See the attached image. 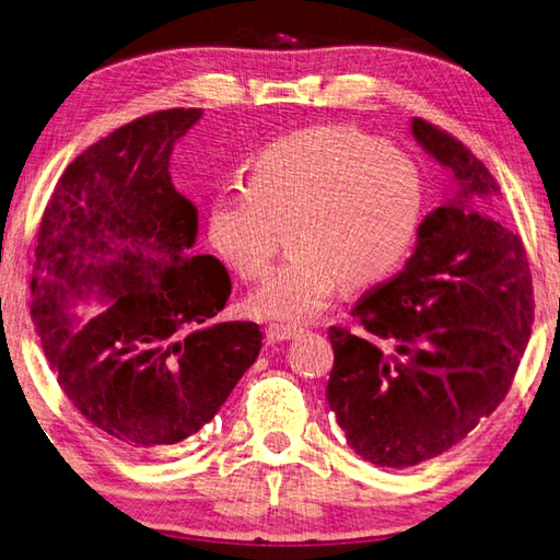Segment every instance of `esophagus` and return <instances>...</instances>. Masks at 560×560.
<instances>
[{
  "label": "esophagus",
  "mask_w": 560,
  "mask_h": 560,
  "mask_svg": "<svg viewBox=\"0 0 560 560\" xmlns=\"http://www.w3.org/2000/svg\"><path fill=\"white\" fill-rule=\"evenodd\" d=\"M300 332H302V328H296V326H284V323H270V326L266 328V340H268V345L284 342V340L296 338V335H300Z\"/></svg>",
  "instance_id": "obj_1"
}]
</instances>
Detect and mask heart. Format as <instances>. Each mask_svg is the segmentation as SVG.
<instances>
[{
  "instance_id": "obj_1",
  "label": "heart",
  "mask_w": 560,
  "mask_h": 560,
  "mask_svg": "<svg viewBox=\"0 0 560 560\" xmlns=\"http://www.w3.org/2000/svg\"><path fill=\"white\" fill-rule=\"evenodd\" d=\"M424 189L417 165L354 127L284 136L252 163V184L220 189L208 208V240L246 280L266 276L280 225L294 254L248 296L258 318L306 323L335 290L388 278L412 246Z\"/></svg>"
}]
</instances>
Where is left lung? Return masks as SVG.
<instances>
[{
	"instance_id": "obj_1",
	"label": "left lung",
	"mask_w": 560,
	"mask_h": 560,
	"mask_svg": "<svg viewBox=\"0 0 560 560\" xmlns=\"http://www.w3.org/2000/svg\"><path fill=\"white\" fill-rule=\"evenodd\" d=\"M412 133L453 172L457 196L421 222L405 268L359 296L364 332L328 328L326 397L345 441L395 469L453 448L505 400L534 320L523 240L479 206L499 182L436 124L415 117Z\"/></svg>"
}]
</instances>
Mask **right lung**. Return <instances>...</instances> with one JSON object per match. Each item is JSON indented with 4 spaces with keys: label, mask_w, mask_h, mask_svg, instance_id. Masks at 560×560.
Here are the masks:
<instances>
[{
    "label": "right lung",
    "mask_w": 560,
    "mask_h": 560,
    "mask_svg": "<svg viewBox=\"0 0 560 560\" xmlns=\"http://www.w3.org/2000/svg\"><path fill=\"white\" fill-rule=\"evenodd\" d=\"M196 107L143 115L69 163L37 228L31 316L61 393L109 441L158 453L206 427L256 362L264 332L218 323L232 280L189 256L198 213L170 177ZM97 291L85 322L70 304Z\"/></svg>",
    "instance_id": "1"
}]
</instances>
